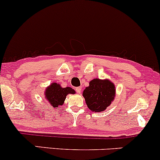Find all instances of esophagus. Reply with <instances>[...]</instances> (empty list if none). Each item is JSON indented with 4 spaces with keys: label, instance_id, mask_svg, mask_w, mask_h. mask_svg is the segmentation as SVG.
I'll return each mask as SVG.
<instances>
[{
    "label": "esophagus",
    "instance_id": "esophagus-1",
    "mask_svg": "<svg viewBox=\"0 0 160 160\" xmlns=\"http://www.w3.org/2000/svg\"><path fill=\"white\" fill-rule=\"evenodd\" d=\"M76 91L80 93V92H81V88H80V87H77L76 88Z\"/></svg>",
    "mask_w": 160,
    "mask_h": 160
}]
</instances>
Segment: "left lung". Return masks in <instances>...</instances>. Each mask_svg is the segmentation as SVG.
Listing matches in <instances>:
<instances>
[{"label": "left lung", "mask_w": 160, "mask_h": 160, "mask_svg": "<svg viewBox=\"0 0 160 160\" xmlns=\"http://www.w3.org/2000/svg\"><path fill=\"white\" fill-rule=\"evenodd\" d=\"M115 86L109 80L95 78L89 82L82 95L88 108L92 111H104L114 99Z\"/></svg>", "instance_id": "obj_1"}]
</instances>
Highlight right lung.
I'll return each mask as SVG.
<instances>
[{
    "label": "right lung",
    "mask_w": 160,
    "mask_h": 160,
    "mask_svg": "<svg viewBox=\"0 0 160 160\" xmlns=\"http://www.w3.org/2000/svg\"><path fill=\"white\" fill-rule=\"evenodd\" d=\"M68 94H75V91L71 87L62 88L56 82L49 85L45 92L47 100L50 103L51 106L57 108L64 104L66 96Z\"/></svg>",
    "instance_id": "add662e5"
}]
</instances>
